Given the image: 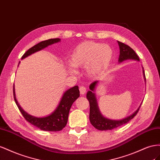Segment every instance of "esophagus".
I'll use <instances>...</instances> for the list:
<instances>
[{
	"instance_id": "esophagus-1",
	"label": "esophagus",
	"mask_w": 160,
	"mask_h": 160,
	"mask_svg": "<svg viewBox=\"0 0 160 160\" xmlns=\"http://www.w3.org/2000/svg\"><path fill=\"white\" fill-rule=\"evenodd\" d=\"M79 90H80V94H81L82 95H84V94H86V88L84 87V86H80Z\"/></svg>"
}]
</instances>
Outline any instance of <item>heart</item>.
<instances>
[{
    "label": "heart",
    "mask_w": 160,
    "mask_h": 160,
    "mask_svg": "<svg viewBox=\"0 0 160 160\" xmlns=\"http://www.w3.org/2000/svg\"><path fill=\"white\" fill-rule=\"evenodd\" d=\"M112 59V50L108 45L87 41L78 45L73 50L69 63L74 68H86L90 77L97 78L107 71ZM69 71L74 72L73 68H70Z\"/></svg>",
    "instance_id": "obj_1"
}]
</instances>
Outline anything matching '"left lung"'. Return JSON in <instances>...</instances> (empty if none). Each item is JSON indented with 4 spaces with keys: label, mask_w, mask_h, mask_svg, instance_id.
Listing matches in <instances>:
<instances>
[{
    "label": "left lung",
    "mask_w": 160,
    "mask_h": 160,
    "mask_svg": "<svg viewBox=\"0 0 160 160\" xmlns=\"http://www.w3.org/2000/svg\"><path fill=\"white\" fill-rule=\"evenodd\" d=\"M118 46H119L120 49V55L119 58H118V62H122L127 60H135L139 61V58L138 55L135 52L134 50L130 48L129 45H127L122 42L117 41ZM143 72V76L145 80V72ZM98 81H94L92 84H90L89 88L90 90L86 94V97L90 103V115L89 118L91 124L93 125L94 127L98 130L100 131H106V130H111L117 127L121 126L124 124H126L130 120H131L138 112L141 105L136 110L132 115L127 117L121 120H111L108 119L107 118L103 117V115L100 113L99 111V108L98 107V104L97 102V98H96V96L94 93V90L96 88Z\"/></svg>",
    "instance_id": "1"
}]
</instances>
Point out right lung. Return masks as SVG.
Segmentation results:
<instances>
[{
    "instance_id": "right-lung-1",
    "label": "right lung",
    "mask_w": 160,
    "mask_h": 160,
    "mask_svg": "<svg viewBox=\"0 0 160 160\" xmlns=\"http://www.w3.org/2000/svg\"><path fill=\"white\" fill-rule=\"evenodd\" d=\"M59 42H60V39L59 38L49 39L41 42L27 50L23 54V56H22L21 60L30 56L31 54L47 48L50 45L58 43ZM13 95H14L15 103L26 121L41 130L46 131H59L62 130L63 128H64L66 127L70 108L73 102L80 97V91L78 86H75L74 87L66 90L63 93L60 102L56 108V110L52 114H50L49 115L44 117H33L24 111L23 109L20 107L16 99L14 85H13Z\"/></svg>"
}]
</instances>
